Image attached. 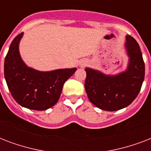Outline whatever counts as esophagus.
Here are the masks:
<instances>
[{"label": "esophagus", "mask_w": 151, "mask_h": 151, "mask_svg": "<svg viewBox=\"0 0 151 151\" xmlns=\"http://www.w3.org/2000/svg\"><path fill=\"white\" fill-rule=\"evenodd\" d=\"M84 64H85V63H81L80 65H81V66H84Z\"/></svg>", "instance_id": "1"}]
</instances>
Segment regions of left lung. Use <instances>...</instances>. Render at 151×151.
Returning <instances> with one entry per match:
<instances>
[{"label": "left lung", "mask_w": 151, "mask_h": 151, "mask_svg": "<svg viewBox=\"0 0 151 151\" xmlns=\"http://www.w3.org/2000/svg\"><path fill=\"white\" fill-rule=\"evenodd\" d=\"M124 48L129 62L126 70L111 75L86 67L85 88L90 102L101 110L116 111L130 105L138 96L145 75L140 48L130 35Z\"/></svg>", "instance_id": "left-lung-1"}]
</instances>
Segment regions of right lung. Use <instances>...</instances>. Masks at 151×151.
I'll list each match as a JSON object with an SVG mask.
<instances>
[{
  "instance_id": "right-lung-1",
  "label": "right lung",
  "mask_w": 151,
  "mask_h": 151,
  "mask_svg": "<svg viewBox=\"0 0 151 151\" xmlns=\"http://www.w3.org/2000/svg\"><path fill=\"white\" fill-rule=\"evenodd\" d=\"M23 33L15 37L4 59V78L14 99L30 110H45L55 104L64 83L77 68L39 71L27 66L19 53V42Z\"/></svg>"
}]
</instances>
